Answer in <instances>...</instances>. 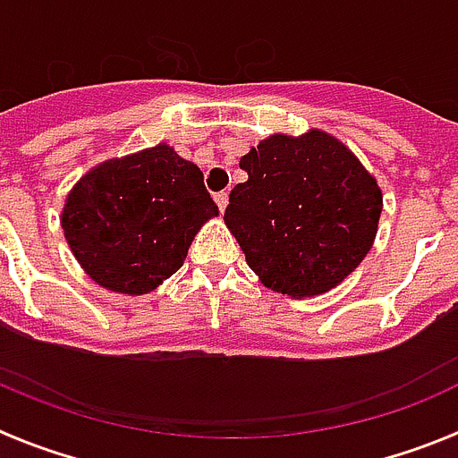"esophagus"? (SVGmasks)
<instances>
[{"instance_id": "esophagus-1", "label": "esophagus", "mask_w": 458, "mask_h": 458, "mask_svg": "<svg viewBox=\"0 0 458 458\" xmlns=\"http://www.w3.org/2000/svg\"><path fill=\"white\" fill-rule=\"evenodd\" d=\"M215 203H217V208L225 213L226 203H229V194H226V191H217V194H215Z\"/></svg>"}]
</instances>
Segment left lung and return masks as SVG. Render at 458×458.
Segmentation results:
<instances>
[{
    "instance_id": "left-lung-1",
    "label": "left lung",
    "mask_w": 458,
    "mask_h": 458,
    "mask_svg": "<svg viewBox=\"0 0 458 458\" xmlns=\"http://www.w3.org/2000/svg\"><path fill=\"white\" fill-rule=\"evenodd\" d=\"M238 165L248 180L232 189L225 225L267 288L304 300L356 271L377 238L384 196L342 140L320 128L274 133Z\"/></svg>"
}]
</instances>
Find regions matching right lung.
<instances>
[{"label": "right lung", "instance_id": "obj_1", "mask_svg": "<svg viewBox=\"0 0 458 458\" xmlns=\"http://www.w3.org/2000/svg\"><path fill=\"white\" fill-rule=\"evenodd\" d=\"M217 215L201 168L158 142L79 177L60 225L90 281L147 294L182 267L199 229Z\"/></svg>", "mask_w": 458, "mask_h": 458}]
</instances>
